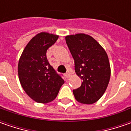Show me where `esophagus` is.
<instances>
[{"label":"esophagus","mask_w":131,"mask_h":131,"mask_svg":"<svg viewBox=\"0 0 131 131\" xmlns=\"http://www.w3.org/2000/svg\"><path fill=\"white\" fill-rule=\"evenodd\" d=\"M70 76H71V73H70V72H67L66 74V78H69V77H70Z\"/></svg>","instance_id":"esophagus-1"}]
</instances>
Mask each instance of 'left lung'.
Segmentation results:
<instances>
[{"label":"left lung","instance_id":"8db88e82","mask_svg":"<svg viewBox=\"0 0 131 131\" xmlns=\"http://www.w3.org/2000/svg\"><path fill=\"white\" fill-rule=\"evenodd\" d=\"M66 41L74 60L75 72L82 82L73 90L76 100L92 104L102 97L108 86L111 69L103 48L90 36L84 33L67 36Z\"/></svg>","mask_w":131,"mask_h":131}]
</instances>
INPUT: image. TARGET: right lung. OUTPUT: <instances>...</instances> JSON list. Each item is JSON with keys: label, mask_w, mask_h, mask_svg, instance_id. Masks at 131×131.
Returning a JSON list of instances; mask_svg holds the SVG:
<instances>
[{"label": "right lung", "mask_w": 131, "mask_h": 131, "mask_svg": "<svg viewBox=\"0 0 131 131\" xmlns=\"http://www.w3.org/2000/svg\"><path fill=\"white\" fill-rule=\"evenodd\" d=\"M58 38L57 35L38 33L27 44L19 60L20 84L28 96L38 103L52 101L64 83L61 75L56 72L47 58V49Z\"/></svg>", "instance_id": "obj_1"}]
</instances>
